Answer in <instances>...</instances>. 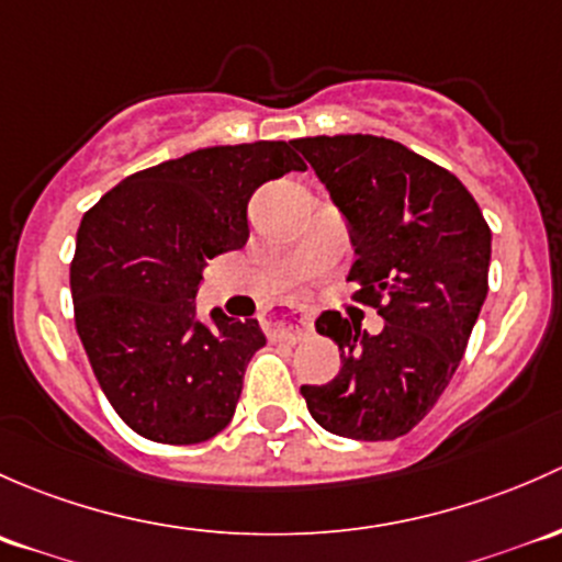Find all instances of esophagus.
<instances>
[{"label":"esophagus","instance_id":"obj_1","mask_svg":"<svg viewBox=\"0 0 562 562\" xmlns=\"http://www.w3.org/2000/svg\"><path fill=\"white\" fill-rule=\"evenodd\" d=\"M311 327H314V319H311V314H305L303 308L279 311V314H273L268 319V333L273 335V338L289 340V344L305 338V335L311 333Z\"/></svg>","mask_w":562,"mask_h":562}]
</instances>
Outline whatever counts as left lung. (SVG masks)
Instances as JSON below:
<instances>
[{
  "mask_svg": "<svg viewBox=\"0 0 562 562\" xmlns=\"http://www.w3.org/2000/svg\"><path fill=\"white\" fill-rule=\"evenodd\" d=\"M351 227L355 300L379 311L370 335L338 311L316 329L340 349L327 384H303L311 416L344 438L392 441L436 406L487 297L490 233L460 178L373 135L292 140Z\"/></svg>",
  "mask_w": 562,
  "mask_h": 562,
  "instance_id": "8db88e82",
  "label": "left lung"
}]
</instances>
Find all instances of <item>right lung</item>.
Wrapping results in <instances>:
<instances>
[{"label":"right lung","instance_id":"right-lung-1","mask_svg":"<svg viewBox=\"0 0 562 562\" xmlns=\"http://www.w3.org/2000/svg\"><path fill=\"white\" fill-rule=\"evenodd\" d=\"M305 170L283 140L200 148L124 178L83 213L69 265L75 329L115 414L156 443H200L233 419L265 333L213 308L202 268L248 240V200Z\"/></svg>","mask_w":562,"mask_h":562}]
</instances>
